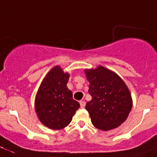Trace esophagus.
I'll list each match as a JSON object with an SVG mask.
<instances>
[{
    "label": "esophagus",
    "instance_id": "1",
    "mask_svg": "<svg viewBox=\"0 0 157 157\" xmlns=\"http://www.w3.org/2000/svg\"><path fill=\"white\" fill-rule=\"evenodd\" d=\"M80 107H85V102L84 101V100H81V101H80Z\"/></svg>",
    "mask_w": 157,
    "mask_h": 157
}]
</instances>
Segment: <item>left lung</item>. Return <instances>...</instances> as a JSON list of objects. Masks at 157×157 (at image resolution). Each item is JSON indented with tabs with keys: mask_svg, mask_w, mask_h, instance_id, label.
<instances>
[{
	"mask_svg": "<svg viewBox=\"0 0 157 157\" xmlns=\"http://www.w3.org/2000/svg\"><path fill=\"white\" fill-rule=\"evenodd\" d=\"M84 73L92 97L85 108L93 126L103 131L118 127L128 118L133 106L126 83L117 73L102 65L84 69Z\"/></svg>",
	"mask_w": 157,
	"mask_h": 157,
	"instance_id": "1",
	"label": "left lung"
}]
</instances>
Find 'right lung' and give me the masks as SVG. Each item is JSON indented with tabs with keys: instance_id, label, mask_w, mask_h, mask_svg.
I'll return each mask as SVG.
<instances>
[{
	"instance_id": "obj_1",
	"label": "right lung",
	"mask_w": 157,
	"mask_h": 157,
	"mask_svg": "<svg viewBox=\"0 0 157 157\" xmlns=\"http://www.w3.org/2000/svg\"><path fill=\"white\" fill-rule=\"evenodd\" d=\"M69 77L61 66L55 65L43 78L35 95V113L41 123L49 129L67 126L80 107L67 88Z\"/></svg>"
}]
</instances>
